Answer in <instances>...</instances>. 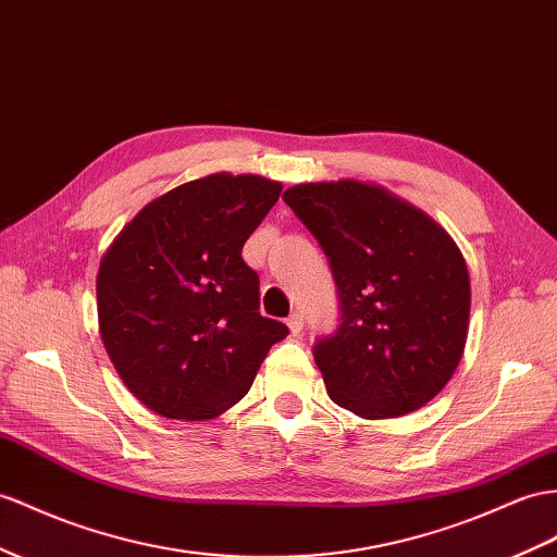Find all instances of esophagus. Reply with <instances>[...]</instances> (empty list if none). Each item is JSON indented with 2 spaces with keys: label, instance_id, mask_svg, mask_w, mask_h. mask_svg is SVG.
Listing matches in <instances>:
<instances>
[{
  "label": "esophagus",
  "instance_id": "esophagus-1",
  "mask_svg": "<svg viewBox=\"0 0 557 557\" xmlns=\"http://www.w3.org/2000/svg\"><path fill=\"white\" fill-rule=\"evenodd\" d=\"M287 324H289V332H292L294 336L301 334V332H304V315H301V310L292 312L289 320H287Z\"/></svg>",
  "mask_w": 557,
  "mask_h": 557
}]
</instances>
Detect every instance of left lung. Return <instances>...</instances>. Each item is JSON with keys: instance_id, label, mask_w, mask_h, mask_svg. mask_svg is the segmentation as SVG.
<instances>
[{"instance_id": "8db88e82", "label": "left lung", "mask_w": 557, "mask_h": 557, "mask_svg": "<svg viewBox=\"0 0 557 557\" xmlns=\"http://www.w3.org/2000/svg\"><path fill=\"white\" fill-rule=\"evenodd\" d=\"M282 199L336 282L338 326L312 346L332 400L362 419L433 400L468 336L470 280L454 239L379 185L304 183Z\"/></svg>"}]
</instances>
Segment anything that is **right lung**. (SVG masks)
<instances>
[{"label":"right lung","mask_w":557,"mask_h":557,"mask_svg":"<svg viewBox=\"0 0 557 557\" xmlns=\"http://www.w3.org/2000/svg\"><path fill=\"white\" fill-rule=\"evenodd\" d=\"M282 185L211 174L154 199L103 256L101 338L129 388L166 419H211L247 395L287 324L259 312L242 247Z\"/></svg>","instance_id":"right-lung-1"}]
</instances>
